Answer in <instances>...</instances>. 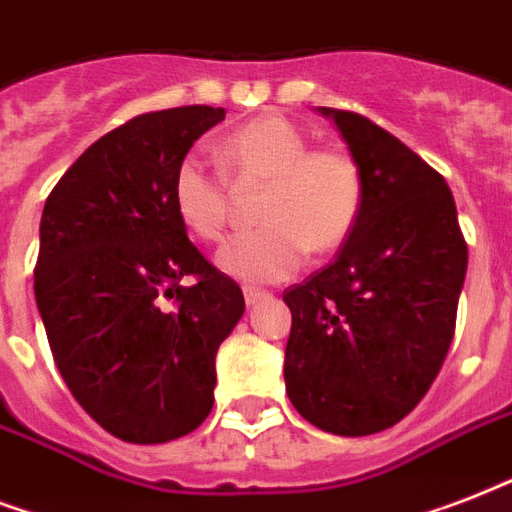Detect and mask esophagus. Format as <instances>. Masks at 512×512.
<instances>
[{"instance_id":"1","label":"esophagus","mask_w":512,"mask_h":512,"mask_svg":"<svg viewBox=\"0 0 512 512\" xmlns=\"http://www.w3.org/2000/svg\"><path fill=\"white\" fill-rule=\"evenodd\" d=\"M243 296L248 304H256V301H261V299H269V293L261 291V288H243Z\"/></svg>"}]
</instances>
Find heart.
Returning <instances> with one entry per match:
<instances>
[{"label": "heart", "instance_id": "1", "mask_svg": "<svg viewBox=\"0 0 512 512\" xmlns=\"http://www.w3.org/2000/svg\"><path fill=\"white\" fill-rule=\"evenodd\" d=\"M221 165L235 184L267 181L253 232L229 237L216 256L224 275L243 283H277L299 272L307 248L331 253L352 235L363 211L358 162L339 149H312L304 130L285 117H259L219 144ZM178 221L202 243L224 235L227 178L200 152L178 160L170 178Z\"/></svg>", "mask_w": 512, "mask_h": 512}]
</instances>
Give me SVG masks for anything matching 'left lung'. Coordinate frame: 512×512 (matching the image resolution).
Here are the masks:
<instances>
[{"label": "left lung", "instance_id": "left-lung-1", "mask_svg": "<svg viewBox=\"0 0 512 512\" xmlns=\"http://www.w3.org/2000/svg\"><path fill=\"white\" fill-rule=\"evenodd\" d=\"M358 162L363 211L328 267L283 293L285 390L310 425L371 435L425 398L454 339L467 272L441 173L366 117L318 106Z\"/></svg>", "mask_w": 512, "mask_h": 512}]
</instances>
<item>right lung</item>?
Listing matches in <instances>:
<instances>
[{"label":"right lung","instance_id":"add662e5","mask_svg":"<svg viewBox=\"0 0 512 512\" xmlns=\"http://www.w3.org/2000/svg\"><path fill=\"white\" fill-rule=\"evenodd\" d=\"M221 120L213 106L133 117L63 173L42 211L34 296L55 366L120 441L168 443L205 422L216 352L245 312L170 202L178 160Z\"/></svg>","mask_w":512,"mask_h":512}]
</instances>
